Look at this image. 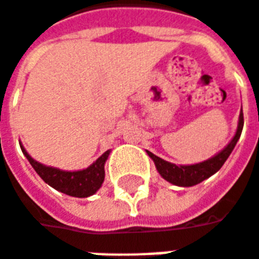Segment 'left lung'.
Returning a JSON list of instances; mask_svg holds the SVG:
<instances>
[{
	"instance_id": "obj_1",
	"label": "left lung",
	"mask_w": 259,
	"mask_h": 259,
	"mask_svg": "<svg viewBox=\"0 0 259 259\" xmlns=\"http://www.w3.org/2000/svg\"><path fill=\"white\" fill-rule=\"evenodd\" d=\"M243 122H244L243 121V110H240L238 128H236V132H235V135L231 139V142L225 146L223 150H220L217 154H214L210 158L205 159V161H202V162H198V164L176 165L159 158V157H157V155L150 153V151H147V154L154 161V165L157 170H158V174L166 182L172 183V184L179 186V187H192V186L199 184V183L206 180V179L213 176L224 165L225 161L228 159L229 154L232 153L235 146L238 143L239 138L242 135Z\"/></svg>"
}]
</instances>
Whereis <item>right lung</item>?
Masks as SVG:
<instances>
[{"instance_id": "right-lung-1", "label": "right lung", "mask_w": 259, "mask_h": 259, "mask_svg": "<svg viewBox=\"0 0 259 259\" xmlns=\"http://www.w3.org/2000/svg\"><path fill=\"white\" fill-rule=\"evenodd\" d=\"M23 154L30 161L35 172L39 175L40 179L54 190L67 194L75 198H87L94 195L102 186L105 180V162L108 159L110 150L105 151L100 158L94 161L89 168L81 170H63L54 166L44 165L31 157L24 146L20 145Z\"/></svg>"}]
</instances>
